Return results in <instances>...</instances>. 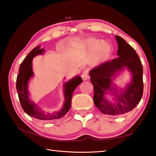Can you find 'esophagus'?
Returning a JSON list of instances; mask_svg holds the SVG:
<instances>
[{
	"instance_id": "34e87169",
	"label": "esophagus",
	"mask_w": 156,
	"mask_h": 156,
	"mask_svg": "<svg viewBox=\"0 0 156 156\" xmlns=\"http://www.w3.org/2000/svg\"><path fill=\"white\" fill-rule=\"evenodd\" d=\"M82 78L83 80H87L88 78V73L87 70H84L82 73Z\"/></svg>"
}]
</instances>
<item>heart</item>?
Returning a JSON list of instances; mask_svg holds the SVG:
<instances>
[{
  "instance_id": "heart-1",
  "label": "heart",
  "mask_w": 156,
  "mask_h": 156,
  "mask_svg": "<svg viewBox=\"0 0 156 156\" xmlns=\"http://www.w3.org/2000/svg\"><path fill=\"white\" fill-rule=\"evenodd\" d=\"M88 45L91 46L96 51H99L104 55H107L109 52V47L106 44H102L101 42H96L94 41H88L87 42Z\"/></svg>"
}]
</instances>
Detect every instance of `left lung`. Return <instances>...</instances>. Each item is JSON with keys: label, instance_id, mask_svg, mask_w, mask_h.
I'll return each instance as SVG.
<instances>
[{"label": "left lung", "instance_id": "left-lung-1", "mask_svg": "<svg viewBox=\"0 0 156 156\" xmlns=\"http://www.w3.org/2000/svg\"><path fill=\"white\" fill-rule=\"evenodd\" d=\"M118 44V58L105 62L89 72L94 86L93 101L96 107L104 114L119 115L131 111L140 102L143 95V66L135 49L120 36L115 35ZM127 69L132 73V80L125 89L117 90L113 79L119 72ZM110 93L115 102L108 100Z\"/></svg>", "mask_w": 156, "mask_h": 156}]
</instances>
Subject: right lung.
Listing matches in <instances>:
<instances>
[{
    "mask_svg": "<svg viewBox=\"0 0 156 156\" xmlns=\"http://www.w3.org/2000/svg\"><path fill=\"white\" fill-rule=\"evenodd\" d=\"M44 52V49H41L40 46H37L31 50L24 59L19 68V73L16 78V88L18 92L20 103L23 111L30 117L39 120L48 121L60 119L67 113L71 107L73 92L75 88L82 83V79L79 76H75L64 84L65 101L62 109L51 113L43 111L35 102L31 101L29 97L28 82L34 75L32 69L33 58L39 54H43Z\"/></svg>",
    "mask_w": 156,
    "mask_h": 156,
    "instance_id": "obj_1",
    "label": "right lung"
}]
</instances>
